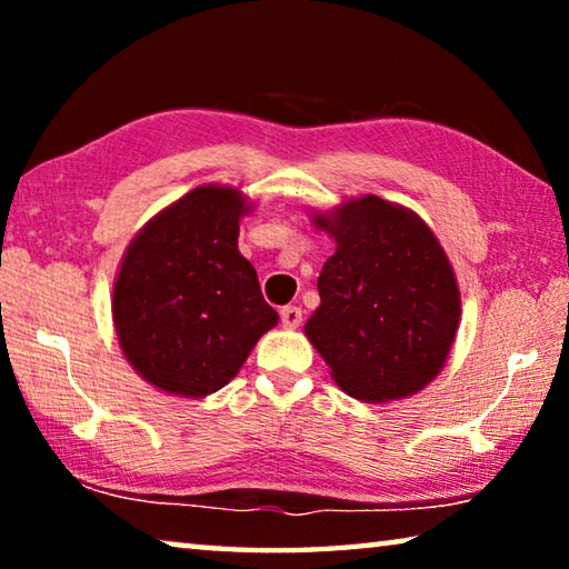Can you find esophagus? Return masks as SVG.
I'll return each instance as SVG.
<instances>
[{
    "label": "esophagus",
    "mask_w": 569,
    "mask_h": 569,
    "mask_svg": "<svg viewBox=\"0 0 569 569\" xmlns=\"http://www.w3.org/2000/svg\"><path fill=\"white\" fill-rule=\"evenodd\" d=\"M301 321H303V313H301V308H298V306H286L281 311V323L286 326V329H298Z\"/></svg>",
    "instance_id": "34e87169"
}]
</instances>
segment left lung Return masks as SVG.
Instances as JSON below:
<instances>
[{"instance_id":"obj_1","label":"left lung","mask_w":569,"mask_h":569,"mask_svg":"<svg viewBox=\"0 0 569 569\" xmlns=\"http://www.w3.org/2000/svg\"><path fill=\"white\" fill-rule=\"evenodd\" d=\"M336 250L319 276L321 303L303 333L349 397L381 403L419 393L451 353L461 293L421 216L379 196L308 210Z\"/></svg>"}]
</instances>
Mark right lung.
<instances>
[{"label": "right lung", "instance_id": "right-lung-1", "mask_svg": "<svg viewBox=\"0 0 569 569\" xmlns=\"http://www.w3.org/2000/svg\"><path fill=\"white\" fill-rule=\"evenodd\" d=\"M256 210L233 186L192 188L124 248L112 326L124 359L168 397L206 399L236 377L278 313L240 256V220Z\"/></svg>", "mask_w": 569, "mask_h": 569}]
</instances>
